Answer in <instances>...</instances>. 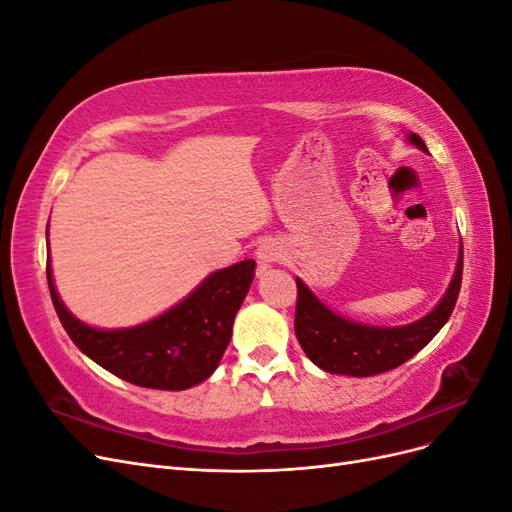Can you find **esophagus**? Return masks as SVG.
<instances>
[{
    "label": "esophagus",
    "instance_id": "34e87169",
    "mask_svg": "<svg viewBox=\"0 0 512 512\" xmlns=\"http://www.w3.org/2000/svg\"><path fill=\"white\" fill-rule=\"evenodd\" d=\"M256 258L262 262V265H269V262H277L282 258V250L273 241H267L256 250Z\"/></svg>",
    "mask_w": 512,
    "mask_h": 512
}]
</instances>
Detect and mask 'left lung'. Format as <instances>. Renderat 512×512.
Segmentation results:
<instances>
[{"instance_id": "left-lung-1", "label": "left lung", "mask_w": 512, "mask_h": 512, "mask_svg": "<svg viewBox=\"0 0 512 512\" xmlns=\"http://www.w3.org/2000/svg\"><path fill=\"white\" fill-rule=\"evenodd\" d=\"M408 141L427 153V145L418 134H408ZM463 275V245L459 250L453 282L438 307L425 318L406 327H367L350 322L320 303L314 292L297 280V309H294V333L303 352L329 374L376 376L406 363L423 350L451 318Z\"/></svg>"}]
</instances>
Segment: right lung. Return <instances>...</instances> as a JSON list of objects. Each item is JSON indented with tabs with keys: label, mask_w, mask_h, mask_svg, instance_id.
I'll list each match as a JSON object with an SVG mask.
<instances>
[{
	"label": "right lung",
	"mask_w": 512,
	"mask_h": 512,
	"mask_svg": "<svg viewBox=\"0 0 512 512\" xmlns=\"http://www.w3.org/2000/svg\"><path fill=\"white\" fill-rule=\"evenodd\" d=\"M254 260L215 271L188 299L132 329L100 331L76 320L59 301L46 260L55 312L81 352L117 378L145 389L183 391L207 380L230 342L232 322L254 280Z\"/></svg>",
	"instance_id": "obj_1"
}]
</instances>
